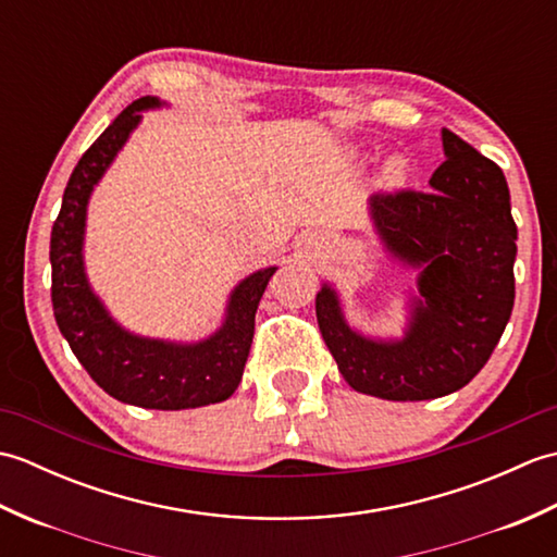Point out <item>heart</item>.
I'll return each instance as SVG.
<instances>
[{"label": "heart", "mask_w": 557, "mask_h": 557, "mask_svg": "<svg viewBox=\"0 0 557 557\" xmlns=\"http://www.w3.org/2000/svg\"><path fill=\"white\" fill-rule=\"evenodd\" d=\"M401 174H405V162H401V160H389L385 164V170H383V180L387 184H393V182L401 180Z\"/></svg>", "instance_id": "1"}]
</instances>
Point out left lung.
Masks as SVG:
<instances>
[{
	"label": "left lung",
	"instance_id": "obj_1",
	"mask_svg": "<svg viewBox=\"0 0 557 557\" xmlns=\"http://www.w3.org/2000/svg\"><path fill=\"white\" fill-rule=\"evenodd\" d=\"M431 191L371 196L385 253L419 272L401 337L354 330L333 285L315 294L318 327L357 393L419 401L465 387L503 337L515 306L517 227L498 164L443 128Z\"/></svg>",
	"mask_w": 557,
	"mask_h": 557
}]
</instances>
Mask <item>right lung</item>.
<instances>
[{"label": "right lung", "mask_w": 557, "mask_h": 557, "mask_svg": "<svg viewBox=\"0 0 557 557\" xmlns=\"http://www.w3.org/2000/svg\"><path fill=\"white\" fill-rule=\"evenodd\" d=\"M162 104L150 96L132 102L83 152L69 176L62 210L52 227L50 263L59 333L92 381L124 405L176 411L224 401L239 387L253 342L258 304L277 265L246 275L230 292L222 325L198 342L136 335L116 323L92 292L83 260L90 196L144 120L140 112Z\"/></svg>", "instance_id": "right-lung-1"}]
</instances>
